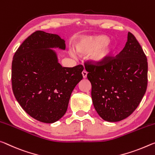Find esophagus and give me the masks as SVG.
I'll return each mask as SVG.
<instances>
[{
    "mask_svg": "<svg viewBox=\"0 0 155 155\" xmlns=\"http://www.w3.org/2000/svg\"><path fill=\"white\" fill-rule=\"evenodd\" d=\"M82 76H83L84 78H87V72L86 71H83L82 73Z\"/></svg>",
    "mask_w": 155,
    "mask_h": 155,
    "instance_id": "obj_1",
    "label": "esophagus"
}]
</instances>
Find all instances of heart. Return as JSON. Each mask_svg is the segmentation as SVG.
Masks as SVG:
<instances>
[{
	"label": "heart",
	"mask_w": 155,
	"mask_h": 155,
	"mask_svg": "<svg viewBox=\"0 0 155 155\" xmlns=\"http://www.w3.org/2000/svg\"><path fill=\"white\" fill-rule=\"evenodd\" d=\"M75 52L80 55L90 54L89 59L93 64H103L106 62L114 51L113 43L105 35L93 36L85 35L80 38L74 42ZM70 54L75 56V53L70 51Z\"/></svg>",
	"instance_id": "obj_1"
}]
</instances>
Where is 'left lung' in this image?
<instances>
[{
	"mask_svg": "<svg viewBox=\"0 0 155 155\" xmlns=\"http://www.w3.org/2000/svg\"><path fill=\"white\" fill-rule=\"evenodd\" d=\"M88 80L92 86L95 109L104 120L115 122L130 116L145 94L148 85V62L137 40L128 33L123 50L103 64L87 61Z\"/></svg>",
	"mask_w": 155,
	"mask_h": 155,
	"instance_id": "left-lung-1",
	"label": "left lung"
}]
</instances>
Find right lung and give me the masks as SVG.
Wrapping results in <instances>:
<instances>
[{"instance_id":"right-lung-1","label":"right lung","mask_w":155,"mask_h":155,"mask_svg":"<svg viewBox=\"0 0 155 155\" xmlns=\"http://www.w3.org/2000/svg\"><path fill=\"white\" fill-rule=\"evenodd\" d=\"M58 35L36 31L15 53L12 85L18 102L35 120L51 124L67 112L73 90L81 80L84 67H62L51 48L64 50Z\"/></svg>"}]
</instances>
